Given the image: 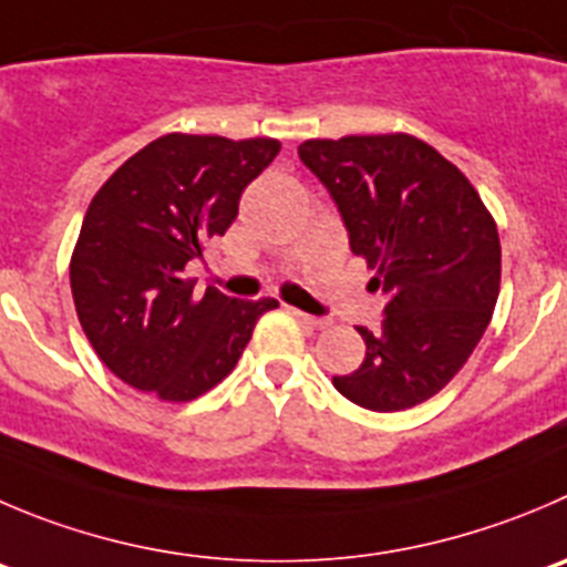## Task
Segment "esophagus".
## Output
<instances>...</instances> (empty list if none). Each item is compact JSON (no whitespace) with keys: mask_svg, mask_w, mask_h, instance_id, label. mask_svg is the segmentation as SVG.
<instances>
[{"mask_svg":"<svg viewBox=\"0 0 567 567\" xmlns=\"http://www.w3.org/2000/svg\"><path fill=\"white\" fill-rule=\"evenodd\" d=\"M292 315L298 317V320L303 322V326H309V328H328V320H320V317H311V315H306V311L295 309Z\"/></svg>","mask_w":567,"mask_h":567,"instance_id":"esophagus-1","label":"esophagus"}]
</instances>
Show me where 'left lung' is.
Returning a JSON list of instances; mask_svg holds the SVG:
<instances>
[{
	"label": "left lung",
	"mask_w": 567,
	"mask_h": 567,
	"mask_svg": "<svg viewBox=\"0 0 567 567\" xmlns=\"http://www.w3.org/2000/svg\"><path fill=\"white\" fill-rule=\"evenodd\" d=\"M337 203L350 250L386 298L359 370L333 386L370 412H401L449 384L487 331L501 289V241L476 188L406 133L309 138L298 147Z\"/></svg>",
	"instance_id": "8db88e82"
}]
</instances>
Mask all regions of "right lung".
Masks as SVG:
<instances>
[{"instance_id":"obj_1","label":"right lung","mask_w":567,"mask_h":567,"mask_svg":"<svg viewBox=\"0 0 567 567\" xmlns=\"http://www.w3.org/2000/svg\"><path fill=\"white\" fill-rule=\"evenodd\" d=\"M280 142L166 133L118 166L91 199L69 278L80 326L107 370L161 401L186 403L236 368L278 300H236L183 278Z\"/></svg>"}]
</instances>
